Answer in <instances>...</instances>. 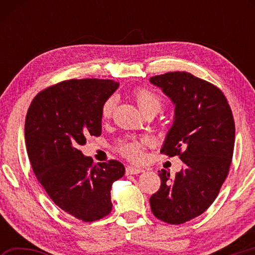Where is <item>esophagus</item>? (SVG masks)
<instances>
[{
  "label": "esophagus",
  "instance_id": "1",
  "mask_svg": "<svg viewBox=\"0 0 255 255\" xmlns=\"http://www.w3.org/2000/svg\"><path fill=\"white\" fill-rule=\"evenodd\" d=\"M141 172H144V169H141V167L130 166V165L126 167L127 174H138V173H141Z\"/></svg>",
  "mask_w": 255,
  "mask_h": 255
}]
</instances>
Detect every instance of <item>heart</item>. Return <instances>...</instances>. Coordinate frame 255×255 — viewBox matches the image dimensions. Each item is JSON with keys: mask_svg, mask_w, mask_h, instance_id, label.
I'll use <instances>...</instances> for the list:
<instances>
[{"mask_svg": "<svg viewBox=\"0 0 255 255\" xmlns=\"http://www.w3.org/2000/svg\"><path fill=\"white\" fill-rule=\"evenodd\" d=\"M132 97L135 99L138 108L144 115L148 112H157L162 108V100L156 93L150 91L146 88H137L133 90ZM116 107V97L111 96L103 101L101 106V117L102 119H109L114 114ZM150 144V139L147 137H126L118 140L116 145V149L130 161L137 162L143 157L144 149Z\"/></svg>", "mask_w": 255, "mask_h": 255, "instance_id": "obj_1", "label": "heart"}]
</instances>
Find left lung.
Segmentation results:
<instances>
[{"label": "left lung", "instance_id": "left-lung-1", "mask_svg": "<svg viewBox=\"0 0 255 255\" xmlns=\"http://www.w3.org/2000/svg\"><path fill=\"white\" fill-rule=\"evenodd\" d=\"M149 81L175 106L161 153L183 162L174 178L158 171L161 187L149 204L159 221L180 225L205 213L218 196L234 150V118L221 90L190 73L169 72Z\"/></svg>", "mask_w": 255, "mask_h": 255}]
</instances>
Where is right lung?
I'll return each instance as SVG.
<instances>
[{
  "instance_id": "add662e5",
  "label": "right lung",
  "mask_w": 255,
  "mask_h": 255,
  "mask_svg": "<svg viewBox=\"0 0 255 255\" xmlns=\"http://www.w3.org/2000/svg\"><path fill=\"white\" fill-rule=\"evenodd\" d=\"M119 83L83 79L59 82L37 94L25 117L28 156L38 181L60 209L91 223L112 210L110 190L125 166L110 159L93 164L79 147L101 135V106Z\"/></svg>"
}]
</instances>
